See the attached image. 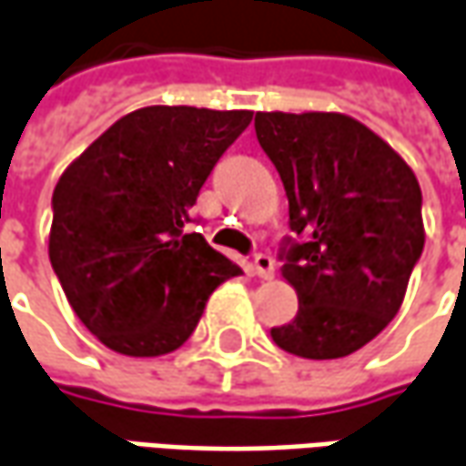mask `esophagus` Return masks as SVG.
<instances>
[{
    "label": "esophagus",
    "mask_w": 466,
    "mask_h": 466,
    "mask_svg": "<svg viewBox=\"0 0 466 466\" xmlns=\"http://www.w3.org/2000/svg\"><path fill=\"white\" fill-rule=\"evenodd\" d=\"M252 270H255V275L262 278V280H270V278L275 275L273 258H270V255H265V252H258L255 259H252Z\"/></svg>",
    "instance_id": "esophagus-1"
}]
</instances>
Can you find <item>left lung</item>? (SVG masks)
Returning <instances> with one entry per match:
<instances>
[{
    "label": "left lung",
    "instance_id": "1",
    "mask_svg": "<svg viewBox=\"0 0 466 466\" xmlns=\"http://www.w3.org/2000/svg\"><path fill=\"white\" fill-rule=\"evenodd\" d=\"M259 147L288 196L283 278L299 296L273 341L306 360L362 350L400 311L426 242L420 186L370 127L339 112H258Z\"/></svg>",
    "mask_w": 466,
    "mask_h": 466
}]
</instances>
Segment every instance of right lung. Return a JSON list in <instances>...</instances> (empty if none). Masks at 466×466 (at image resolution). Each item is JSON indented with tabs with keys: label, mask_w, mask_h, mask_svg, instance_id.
Returning a JSON list of instances; mask_svg holds the SVG:
<instances>
[{
	"label": "right lung",
	"mask_w": 466,
	"mask_h": 466,
	"mask_svg": "<svg viewBox=\"0 0 466 466\" xmlns=\"http://www.w3.org/2000/svg\"><path fill=\"white\" fill-rule=\"evenodd\" d=\"M249 122L247 109L142 106L63 170L47 255L76 316L112 352H176L208 296L242 273L183 227Z\"/></svg>",
	"instance_id": "obj_1"
}]
</instances>
